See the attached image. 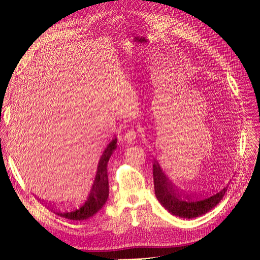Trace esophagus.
I'll return each instance as SVG.
<instances>
[{
  "mask_svg": "<svg viewBox=\"0 0 260 260\" xmlns=\"http://www.w3.org/2000/svg\"><path fill=\"white\" fill-rule=\"evenodd\" d=\"M137 138V132L134 127H131L124 135V141L127 143H132Z\"/></svg>",
  "mask_w": 260,
  "mask_h": 260,
  "instance_id": "34e87169",
  "label": "esophagus"
}]
</instances>
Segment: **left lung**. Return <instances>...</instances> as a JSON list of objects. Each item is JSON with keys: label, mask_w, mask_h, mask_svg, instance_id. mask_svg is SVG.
<instances>
[{"label": "left lung", "mask_w": 260, "mask_h": 260, "mask_svg": "<svg viewBox=\"0 0 260 260\" xmlns=\"http://www.w3.org/2000/svg\"><path fill=\"white\" fill-rule=\"evenodd\" d=\"M153 175L155 194L162 207H165L171 214L181 218H187V219L206 214L215 208L226 193L229 186L226 185L210 196L192 198L181 194V192L174 187L156 161L153 165Z\"/></svg>", "instance_id": "1"}]
</instances>
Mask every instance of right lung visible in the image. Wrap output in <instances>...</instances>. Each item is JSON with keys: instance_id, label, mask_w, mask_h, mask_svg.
Instances as JSON below:
<instances>
[{"instance_id": "right-lung-1", "label": "right lung", "mask_w": 260, "mask_h": 260, "mask_svg": "<svg viewBox=\"0 0 260 260\" xmlns=\"http://www.w3.org/2000/svg\"><path fill=\"white\" fill-rule=\"evenodd\" d=\"M116 147L117 139L115 138L107 145L105 151L103 152L99 161L97 174H95L92 186L83 201L76 204V206L66 207L62 210H57L50 206H47V204L45 207L48 208V210H51V212L56 215L64 217L70 220H86L95 213L99 212L108 198L107 162Z\"/></svg>"}]
</instances>
